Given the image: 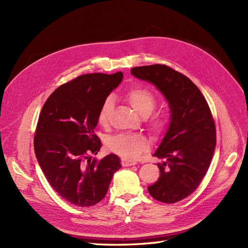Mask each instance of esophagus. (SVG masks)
Returning <instances> with one entry per match:
<instances>
[{"label":"esophagus","instance_id":"1","mask_svg":"<svg viewBox=\"0 0 248 248\" xmlns=\"http://www.w3.org/2000/svg\"><path fill=\"white\" fill-rule=\"evenodd\" d=\"M121 163H122L123 167H131V166H136V164H137V162L129 161V160H126V159H122Z\"/></svg>","mask_w":248,"mask_h":248}]
</instances>
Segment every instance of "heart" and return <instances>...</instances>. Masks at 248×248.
Masks as SVG:
<instances>
[{
	"mask_svg": "<svg viewBox=\"0 0 248 248\" xmlns=\"http://www.w3.org/2000/svg\"><path fill=\"white\" fill-rule=\"evenodd\" d=\"M126 100L129 102L133 109L138 111L142 117L149 116L156 107V98L151 91L148 89L136 87L131 88L125 94ZM112 108V99L107 98L103 102L102 107L98 114V122L99 124L106 126L108 123L109 112ZM168 120L167 117L161 114H157L153 116L150 120L149 126L151 130L155 133H161L167 128ZM108 146L112 152H115L126 159H138L140 154L146 151L148 148L147 140L140 136V134H117L115 137H111L108 141Z\"/></svg>",
	"mask_w": 248,
	"mask_h": 248,
	"instance_id": "heart-1",
	"label": "heart"
}]
</instances>
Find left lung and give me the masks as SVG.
Wrapping results in <instances>:
<instances>
[{
	"mask_svg": "<svg viewBox=\"0 0 248 248\" xmlns=\"http://www.w3.org/2000/svg\"><path fill=\"white\" fill-rule=\"evenodd\" d=\"M131 74L153 84L169 102L170 121L154 153L160 175L148 187L155 200L172 204L196 190L210 167L216 146L211 110L199 88L166 65L134 67Z\"/></svg>",
	"mask_w": 248,
	"mask_h": 248,
	"instance_id": "left-lung-1",
	"label": "left lung"
}]
</instances>
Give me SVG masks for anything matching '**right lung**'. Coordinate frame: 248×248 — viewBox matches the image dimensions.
Instances as JSON below:
<instances>
[{
    "label": "right lung",
    "mask_w": 248,
    "mask_h": 248,
    "mask_svg": "<svg viewBox=\"0 0 248 248\" xmlns=\"http://www.w3.org/2000/svg\"><path fill=\"white\" fill-rule=\"evenodd\" d=\"M123 73H90L56 89L44 103L34 137L36 158L60 197L78 207L99 202L115 172L121 168L116 154L97 160L101 141L94 130L98 114Z\"/></svg>",
    "instance_id": "obj_1"
}]
</instances>
